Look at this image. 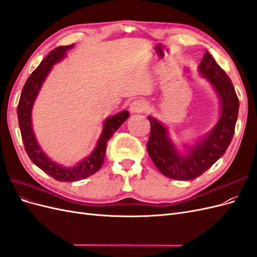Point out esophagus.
Listing matches in <instances>:
<instances>
[{
  "label": "esophagus",
  "mask_w": 257,
  "mask_h": 257,
  "mask_svg": "<svg viewBox=\"0 0 257 257\" xmlns=\"http://www.w3.org/2000/svg\"><path fill=\"white\" fill-rule=\"evenodd\" d=\"M147 103L145 100L142 99H137V100H133L132 102L131 106H130V110L134 113H139V112H144L147 109Z\"/></svg>",
  "instance_id": "34e87169"
}]
</instances>
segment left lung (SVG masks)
Wrapping results in <instances>:
<instances>
[{"mask_svg": "<svg viewBox=\"0 0 257 257\" xmlns=\"http://www.w3.org/2000/svg\"><path fill=\"white\" fill-rule=\"evenodd\" d=\"M198 68L214 87L222 105L219 121L203 141L186 155L179 154L168 137V130L152 116H148L151 125L148 153L163 175L176 180H192L203 175L225 153L235 133L239 99L231 80L208 51Z\"/></svg>", "mask_w": 257, "mask_h": 257, "instance_id": "obj_1", "label": "left lung"}]
</instances>
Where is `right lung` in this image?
I'll list each match as a JSON object with an SVG mask.
<instances>
[{"mask_svg": "<svg viewBox=\"0 0 257 257\" xmlns=\"http://www.w3.org/2000/svg\"><path fill=\"white\" fill-rule=\"evenodd\" d=\"M73 46L74 45L60 46V47L53 49L48 56L41 62V64L38 65L35 71L30 75L26 84L23 85L19 104L17 107L18 121L22 142L23 145H25V149L29 155V158L37 167H40L43 172L48 174L50 177L61 182L79 181L82 180V179L88 178L93 174H95L97 170L102 167L104 163L108 141H109L110 137L114 134V132L122 125L123 122L130 116L128 111L124 110L118 114L108 118L104 123V128L96 144L95 149L93 150L90 157L84 159L75 167L65 168L63 166L58 165L51 160H49L47 155L42 151L41 147L38 146L36 142L32 130L31 113H32L33 104L38 94V91H40L42 87V83L44 82L45 78L50 72L52 65L56 64L58 61L63 59L65 57L66 51L73 48Z\"/></svg>", "mask_w": 257, "mask_h": 257, "instance_id": "right-lung-1", "label": "right lung"}]
</instances>
